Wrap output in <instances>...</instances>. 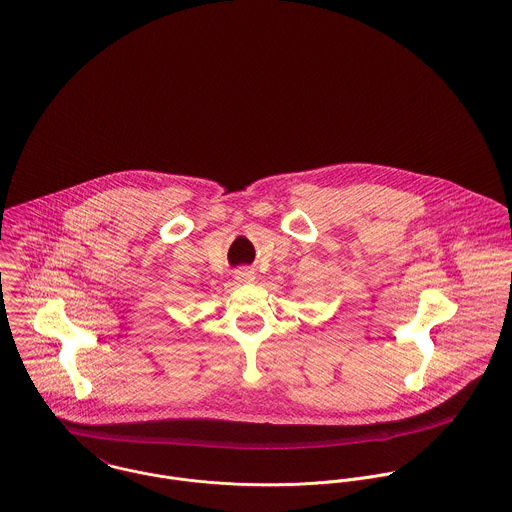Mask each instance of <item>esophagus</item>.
<instances>
[{
  "label": "esophagus",
  "mask_w": 512,
  "mask_h": 512,
  "mask_svg": "<svg viewBox=\"0 0 512 512\" xmlns=\"http://www.w3.org/2000/svg\"><path fill=\"white\" fill-rule=\"evenodd\" d=\"M234 279L240 281V283H248V281H254V279H256V274H254L250 268H238V270L234 272Z\"/></svg>",
  "instance_id": "esophagus-1"
}]
</instances>
